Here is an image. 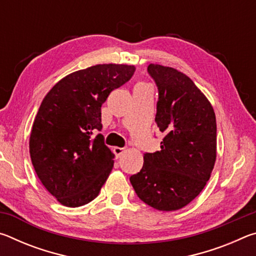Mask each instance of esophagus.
Here are the masks:
<instances>
[{"label": "esophagus", "instance_id": "34e87169", "mask_svg": "<svg viewBox=\"0 0 256 256\" xmlns=\"http://www.w3.org/2000/svg\"><path fill=\"white\" fill-rule=\"evenodd\" d=\"M124 148H120V146H115L114 149H112V152L115 154L116 158H120V156L124 154Z\"/></svg>", "mask_w": 256, "mask_h": 256}]
</instances>
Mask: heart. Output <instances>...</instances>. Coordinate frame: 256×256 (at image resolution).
Returning <instances> with one entry per match:
<instances>
[{
    "instance_id": "heart-1",
    "label": "heart",
    "mask_w": 256,
    "mask_h": 256,
    "mask_svg": "<svg viewBox=\"0 0 256 256\" xmlns=\"http://www.w3.org/2000/svg\"><path fill=\"white\" fill-rule=\"evenodd\" d=\"M138 86H144V84H138Z\"/></svg>"
}]
</instances>
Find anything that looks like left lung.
Wrapping results in <instances>:
<instances>
[{"mask_svg":"<svg viewBox=\"0 0 256 256\" xmlns=\"http://www.w3.org/2000/svg\"><path fill=\"white\" fill-rule=\"evenodd\" d=\"M158 86L156 123L160 151L144 154L130 182L136 196L160 211L188 206L204 188L216 157V123L210 102L190 78L174 68L150 64Z\"/></svg>","mask_w":256,"mask_h":256,"instance_id":"obj_1","label":"left lung"}]
</instances>
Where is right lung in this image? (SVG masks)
Returning <instances> with one entry per match:
<instances>
[{
  "mask_svg": "<svg viewBox=\"0 0 256 256\" xmlns=\"http://www.w3.org/2000/svg\"><path fill=\"white\" fill-rule=\"evenodd\" d=\"M136 66L98 64L64 76L42 99L29 151L34 172L60 204L84 206L98 196L114 166L104 144L102 105L131 79Z\"/></svg>",
  "mask_w": 256,
  "mask_h": 256,
  "instance_id": "obj_1",
  "label": "right lung"
}]
</instances>
